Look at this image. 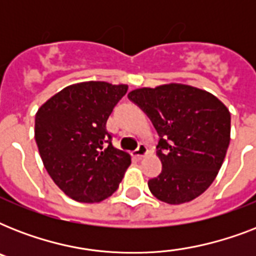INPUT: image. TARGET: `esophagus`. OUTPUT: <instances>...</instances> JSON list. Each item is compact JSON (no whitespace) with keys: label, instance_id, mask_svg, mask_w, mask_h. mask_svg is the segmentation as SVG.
Here are the masks:
<instances>
[{"label":"esophagus","instance_id":"esophagus-1","mask_svg":"<svg viewBox=\"0 0 256 256\" xmlns=\"http://www.w3.org/2000/svg\"><path fill=\"white\" fill-rule=\"evenodd\" d=\"M146 154H148V146L144 144H140V146L134 150V156H136L138 160L144 158Z\"/></svg>","mask_w":256,"mask_h":256}]
</instances>
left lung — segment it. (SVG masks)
Instances as JSON below:
<instances>
[{"label": "left lung", "mask_w": 256, "mask_h": 256, "mask_svg": "<svg viewBox=\"0 0 256 256\" xmlns=\"http://www.w3.org/2000/svg\"><path fill=\"white\" fill-rule=\"evenodd\" d=\"M128 98L142 108L160 136L156 156L162 172L148 180L152 194L168 204L203 194L216 178L230 144L226 104L206 90L174 82L136 88Z\"/></svg>", "instance_id": "left-lung-1"}]
</instances>
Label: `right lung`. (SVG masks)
Segmentation results:
<instances>
[{
  "instance_id": "add662e5",
  "label": "right lung",
  "mask_w": 256,
  "mask_h": 256,
  "mask_svg": "<svg viewBox=\"0 0 256 256\" xmlns=\"http://www.w3.org/2000/svg\"><path fill=\"white\" fill-rule=\"evenodd\" d=\"M128 86L88 81L66 86L36 112L34 138L48 174L77 202H102L132 164L112 144L106 122Z\"/></svg>"
}]
</instances>
